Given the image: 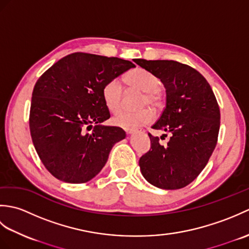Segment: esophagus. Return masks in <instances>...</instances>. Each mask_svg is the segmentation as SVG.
Returning <instances> with one entry per match:
<instances>
[{
  "label": "esophagus",
  "mask_w": 249,
  "mask_h": 249,
  "mask_svg": "<svg viewBox=\"0 0 249 249\" xmlns=\"http://www.w3.org/2000/svg\"><path fill=\"white\" fill-rule=\"evenodd\" d=\"M126 133L128 135L131 134H135V133H144V130H137V129H129V130H126Z\"/></svg>",
  "instance_id": "34e87169"
}]
</instances>
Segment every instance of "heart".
<instances>
[{"mask_svg": "<svg viewBox=\"0 0 249 249\" xmlns=\"http://www.w3.org/2000/svg\"><path fill=\"white\" fill-rule=\"evenodd\" d=\"M125 80L131 89L143 92L140 99V107L160 108L161 106V96L160 92V80L155 73L144 68L137 67L131 70L125 76ZM103 99L111 112L116 113L122 109L124 89L119 79H111L107 81L102 89ZM154 119V112L151 108H144L138 112H121L112 119L113 124L125 129H134L142 125L151 123Z\"/></svg>", "mask_w": 249, "mask_h": 249, "instance_id": "1", "label": "heart"}]
</instances>
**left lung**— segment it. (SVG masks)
<instances>
[{
	"mask_svg": "<svg viewBox=\"0 0 249 249\" xmlns=\"http://www.w3.org/2000/svg\"><path fill=\"white\" fill-rule=\"evenodd\" d=\"M134 62L165 84L166 107L152 128L171 133L165 145L149 133L151 149L140 157L141 173L158 188H183L203 170L217 143L218 103L209 82L193 67L172 60Z\"/></svg>",
	"mask_w": 249,
	"mask_h": 249,
	"instance_id": "1",
	"label": "left lung"
}]
</instances>
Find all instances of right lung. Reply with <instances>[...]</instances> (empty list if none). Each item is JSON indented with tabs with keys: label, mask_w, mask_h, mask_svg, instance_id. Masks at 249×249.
<instances>
[{
	"label": "right lung",
	"mask_w": 249,
	"mask_h": 249,
	"mask_svg": "<svg viewBox=\"0 0 249 249\" xmlns=\"http://www.w3.org/2000/svg\"><path fill=\"white\" fill-rule=\"evenodd\" d=\"M135 65L119 57L84 52L54 63L35 83L30 109L32 141L45 168L66 183L93 178L125 131L100 125L110 118L104 84ZM95 126L91 133L85 131Z\"/></svg>",
	"instance_id": "right-lung-1"
}]
</instances>
